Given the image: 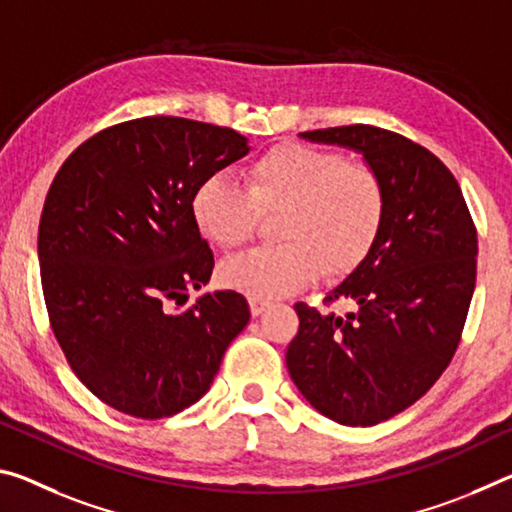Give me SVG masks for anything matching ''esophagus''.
Listing matches in <instances>:
<instances>
[{
  "label": "esophagus",
  "mask_w": 512,
  "mask_h": 512,
  "mask_svg": "<svg viewBox=\"0 0 512 512\" xmlns=\"http://www.w3.org/2000/svg\"><path fill=\"white\" fill-rule=\"evenodd\" d=\"M271 307L269 300H259V298H250V314L259 316L262 312H266Z\"/></svg>",
  "instance_id": "obj_1"
}]
</instances>
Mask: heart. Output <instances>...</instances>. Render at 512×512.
Listing matches in <instances>:
<instances>
[{"instance_id": "b5f03b06", "label": "heart", "mask_w": 512, "mask_h": 512, "mask_svg": "<svg viewBox=\"0 0 512 512\" xmlns=\"http://www.w3.org/2000/svg\"><path fill=\"white\" fill-rule=\"evenodd\" d=\"M275 223L280 246L257 248L223 262L227 289L269 300L294 294L321 275L337 282L367 262L385 221L380 175L344 154L280 143L246 170V189L214 173L191 198L198 230L221 250H237L255 237L259 216Z\"/></svg>"}]
</instances>
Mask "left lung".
<instances>
[{"mask_svg":"<svg viewBox=\"0 0 512 512\" xmlns=\"http://www.w3.org/2000/svg\"><path fill=\"white\" fill-rule=\"evenodd\" d=\"M360 152L385 186L380 237L326 296L339 316L296 303L287 369L321 415L373 426L421 399L456 353L476 285V225L462 191L424 145L373 125L300 134Z\"/></svg>","mask_w":512,"mask_h":512,"instance_id":"8db88e82","label":"left lung"}]
</instances>
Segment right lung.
Masks as SVG:
<instances>
[{
  "instance_id": "obj_1",
  "label": "right lung",
  "mask_w": 512,
  "mask_h": 512,
  "mask_svg": "<svg viewBox=\"0 0 512 512\" xmlns=\"http://www.w3.org/2000/svg\"><path fill=\"white\" fill-rule=\"evenodd\" d=\"M230 127L148 116L102 129L63 161L38 225L40 285L63 355L97 399L136 419L196 403L250 310L237 291H186L214 253L191 214L196 186L248 154Z\"/></svg>"
}]
</instances>
